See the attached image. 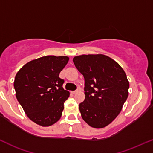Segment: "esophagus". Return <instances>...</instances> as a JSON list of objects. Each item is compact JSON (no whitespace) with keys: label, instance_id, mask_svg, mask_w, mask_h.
Returning a JSON list of instances; mask_svg holds the SVG:
<instances>
[{"label":"esophagus","instance_id":"1","mask_svg":"<svg viewBox=\"0 0 153 153\" xmlns=\"http://www.w3.org/2000/svg\"><path fill=\"white\" fill-rule=\"evenodd\" d=\"M78 92V91L76 90V91H72V93H73V94H76Z\"/></svg>","mask_w":153,"mask_h":153}]
</instances>
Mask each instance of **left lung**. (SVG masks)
I'll return each mask as SVG.
<instances>
[{
    "label": "left lung",
    "mask_w": 153,
    "mask_h": 153,
    "mask_svg": "<svg viewBox=\"0 0 153 153\" xmlns=\"http://www.w3.org/2000/svg\"><path fill=\"white\" fill-rule=\"evenodd\" d=\"M73 62L85 79V100L79 105L82 118L93 128H104L119 115L128 98L126 73L104 54L77 56Z\"/></svg>",
    "instance_id": "1"
}]
</instances>
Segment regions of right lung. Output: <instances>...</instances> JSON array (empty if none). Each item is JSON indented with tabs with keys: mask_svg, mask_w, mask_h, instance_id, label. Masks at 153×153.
I'll return each instance as SVG.
<instances>
[{
	"mask_svg": "<svg viewBox=\"0 0 153 153\" xmlns=\"http://www.w3.org/2000/svg\"><path fill=\"white\" fill-rule=\"evenodd\" d=\"M69 61L66 56H46L25 64L15 76L16 97L32 121L50 126L60 119L70 92L63 88L60 72Z\"/></svg>",
	"mask_w": 153,
	"mask_h": 153,
	"instance_id": "right-lung-1",
	"label": "right lung"
}]
</instances>
